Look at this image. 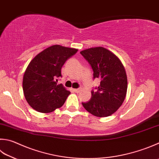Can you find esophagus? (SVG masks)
I'll list each match as a JSON object with an SVG mask.
<instances>
[{
  "instance_id": "34e87169",
  "label": "esophagus",
  "mask_w": 159,
  "mask_h": 159,
  "mask_svg": "<svg viewBox=\"0 0 159 159\" xmlns=\"http://www.w3.org/2000/svg\"><path fill=\"white\" fill-rule=\"evenodd\" d=\"M73 91L75 93H79L81 91V89H73Z\"/></svg>"
}]
</instances>
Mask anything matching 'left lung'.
I'll use <instances>...</instances> for the list:
<instances>
[{
	"instance_id": "8db88e82",
	"label": "left lung",
	"mask_w": 159,
	"mask_h": 159,
	"mask_svg": "<svg viewBox=\"0 0 159 159\" xmlns=\"http://www.w3.org/2000/svg\"><path fill=\"white\" fill-rule=\"evenodd\" d=\"M91 66L93 78L100 80L98 91H91V98L82 103L84 109L97 117L114 113L126 97L127 77L125 67L114 53L103 47H94L80 52Z\"/></svg>"
}]
</instances>
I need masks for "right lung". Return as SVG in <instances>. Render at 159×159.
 <instances>
[{
    "instance_id": "add662e5",
    "label": "right lung",
    "mask_w": 159,
    "mask_h": 159,
    "mask_svg": "<svg viewBox=\"0 0 159 159\" xmlns=\"http://www.w3.org/2000/svg\"><path fill=\"white\" fill-rule=\"evenodd\" d=\"M77 49L53 45L37 54L24 73L23 90L29 105L40 113H50L64 104L69 91L57 77H61V69L66 61Z\"/></svg>"
}]
</instances>
